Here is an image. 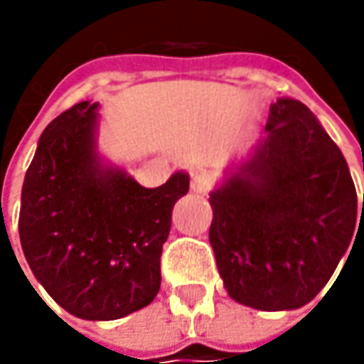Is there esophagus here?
I'll list each match as a JSON object with an SVG mask.
<instances>
[{
	"mask_svg": "<svg viewBox=\"0 0 364 364\" xmlns=\"http://www.w3.org/2000/svg\"><path fill=\"white\" fill-rule=\"evenodd\" d=\"M213 186V180H210V176L204 174V172H194L192 174V180H190V188L192 192H196V194H206L208 190Z\"/></svg>",
	"mask_w": 364,
	"mask_h": 364,
	"instance_id": "obj_1",
	"label": "esophagus"
}]
</instances>
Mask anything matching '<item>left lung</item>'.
I'll list each match as a JSON object with an SVG mask.
<instances>
[{
	"label": "left lung",
	"mask_w": 364,
	"mask_h": 364,
	"mask_svg": "<svg viewBox=\"0 0 364 364\" xmlns=\"http://www.w3.org/2000/svg\"><path fill=\"white\" fill-rule=\"evenodd\" d=\"M265 132L251 158L210 192L208 239L232 300L296 310L314 300L348 251L364 194L357 215L343 151L304 103L277 99Z\"/></svg>",
	"instance_id": "1"
}]
</instances>
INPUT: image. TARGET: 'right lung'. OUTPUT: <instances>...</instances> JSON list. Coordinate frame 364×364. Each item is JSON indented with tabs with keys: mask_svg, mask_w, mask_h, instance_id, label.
I'll return each mask as SVG.
<instances>
[{
	"mask_svg": "<svg viewBox=\"0 0 364 364\" xmlns=\"http://www.w3.org/2000/svg\"><path fill=\"white\" fill-rule=\"evenodd\" d=\"M99 103L66 109L40 135L20 208L26 261L50 298L82 320H117L160 291L161 245L186 172L139 186L97 154Z\"/></svg>",
	"mask_w": 364,
	"mask_h": 364,
	"instance_id": "obj_1",
	"label": "right lung"
}]
</instances>
